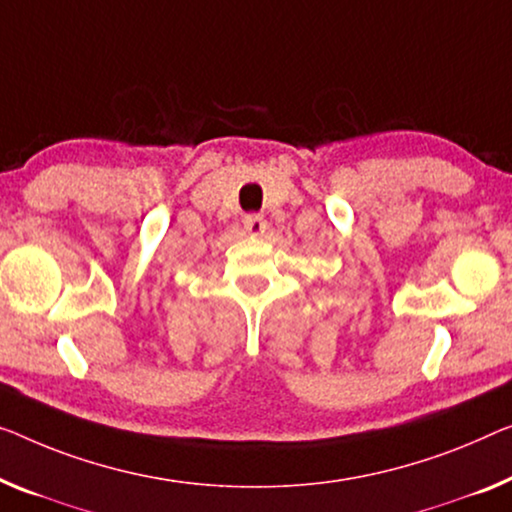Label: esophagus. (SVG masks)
Here are the masks:
<instances>
[{"label": "esophagus", "mask_w": 512, "mask_h": 512, "mask_svg": "<svg viewBox=\"0 0 512 512\" xmlns=\"http://www.w3.org/2000/svg\"><path fill=\"white\" fill-rule=\"evenodd\" d=\"M243 230L250 236H262L266 232V220L259 213H250V216L243 218Z\"/></svg>", "instance_id": "obj_1"}]
</instances>
